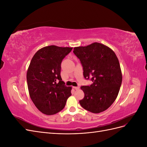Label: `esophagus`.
Segmentation results:
<instances>
[{
	"instance_id": "esophagus-1",
	"label": "esophagus",
	"mask_w": 147,
	"mask_h": 147,
	"mask_svg": "<svg viewBox=\"0 0 147 147\" xmlns=\"http://www.w3.org/2000/svg\"><path fill=\"white\" fill-rule=\"evenodd\" d=\"M73 88L75 89V90H78V89H79L78 86H74Z\"/></svg>"
}]
</instances>
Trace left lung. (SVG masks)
<instances>
[{
  "instance_id": "left-lung-1",
  "label": "left lung",
  "mask_w": 147,
  "mask_h": 147,
  "mask_svg": "<svg viewBox=\"0 0 147 147\" xmlns=\"http://www.w3.org/2000/svg\"><path fill=\"white\" fill-rule=\"evenodd\" d=\"M81 61L83 75L91 78L90 86H81L84 97L79 101L83 109L93 113L104 112L117 99L122 83V73L115 52L104 44L94 42L74 48Z\"/></svg>"
}]
</instances>
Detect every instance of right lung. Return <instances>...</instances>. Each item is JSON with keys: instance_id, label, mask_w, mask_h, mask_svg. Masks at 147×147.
Listing matches in <instances>:
<instances>
[{"instance_id": "1", "label": "right lung", "mask_w": 147, "mask_h": 147, "mask_svg": "<svg viewBox=\"0 0 147 147\" xmlns=\"http://www.w3.org/2000/svg\"><path fill=\"white\" fill-rule=\"evenodd\" d=\"M72 47H45L32 57L27 71V82L31 100L38 110L47 115L63 110L72 95V87L65 86L61 77V64Z\"/></svg>"}]
</instances>
